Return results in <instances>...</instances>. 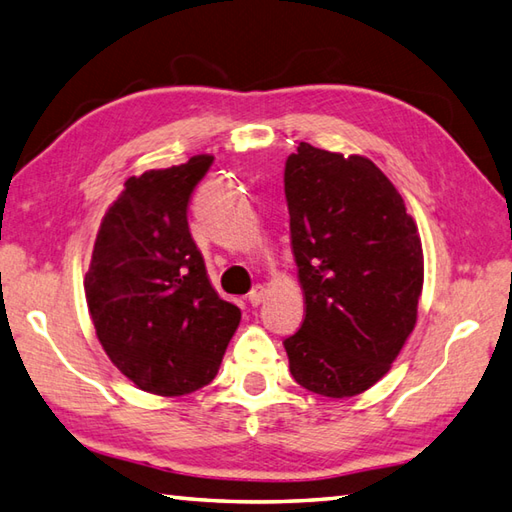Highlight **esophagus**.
Returning a JSON list of instances; mask_svg holds the SVG:
<instances>
[{"label": "esophagus", "instance_id": "1", "mask_svg": "<svg viewBox=\"0 0 512 512\" xmlns=\"http://www.w3.org/2000/svg\"><path fill=\"white\" fill-rule=\"evenodd\" d=\"M247 300H249V305H252V307H258L260 302L265 300V287L263 285H256L252 291H249Z\"/></svg>", "mask_w": 512, "mask_h": 512}]
</instances>
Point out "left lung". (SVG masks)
I'll list each match as a JSON object with an SVG mask.
<instances>
[{"label":"left lung","mask_w":512,"mask_h":512,"mask_svg":"<svg viewBox=\"0 0 512 512\" xmlns=\"http://www.w3.org/2000/svg\"><path fill=\"white\" fill-rule=\"evenodd\" d=\"M305 320L283 344L294 380L351 398L389 373L417 320L424 256L400 192L367 156L300 143L285 163Z\"/></svg>","instance_id":"obj_1"}]
</instances>
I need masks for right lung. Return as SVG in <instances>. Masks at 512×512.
<instances>
[{"label":"right lung","instance_id":"right-lung-1","mask_svg":"<svg viewBox=\"0 0 512 512\" xmlns=\"http://www.w3.org/2000/svg\"><path fill=\"white\" fill-rule=\"evenodd\" d=\"M214 156L130 176L103 216L83 280L103 351L139 389L174 398L214 380L241 322L216 294L187 227Z\"/></svg>","mask_w":512,"mask_h":512}]
</instances>
